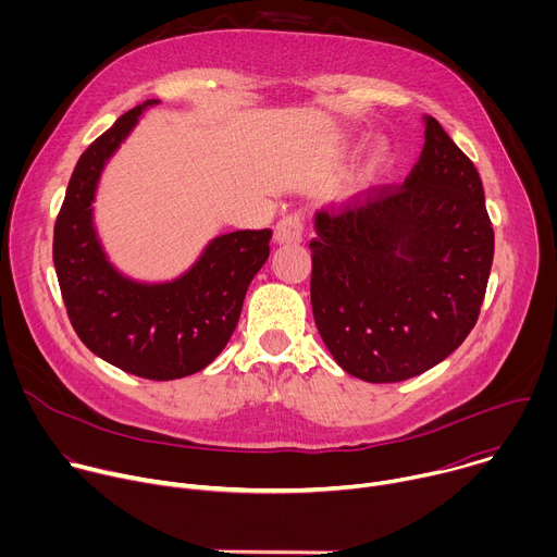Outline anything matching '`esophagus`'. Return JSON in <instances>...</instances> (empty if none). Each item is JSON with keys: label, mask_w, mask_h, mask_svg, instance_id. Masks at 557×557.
Instances as JSON below:
<instances>
[{"label": "esophagus", "mask_w": 557, "mask_h": 557, "mask_svg": "<svg viewBox=\"0 0 557 557\" xmlns=\"http://www.w3.org/2000/svg\"><path fill=\"white\" fill-rule=\"evenodd\" d=\"M304 233H306V215L301 211H293L275 224V240L280 245H297L304 240Z\"/></svg>", "instance_id": "obj_1"}]
</instances>
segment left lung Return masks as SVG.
<instances>
[{
  "instance_id": "left-lung-1",
  "label": "left lung",
  "mask_w": 557,
  "mask_h": 557,
  "mask_svg": "<svg viewBox=\"0 0 557 557\" xmlns=\"http://www.w3.org/2000/svg\"><path fill=\"white\" fill-rule=\"evenodd\" d=\"M310 304L335 361L370 383L417 376L479 322L494 226L473 163L434 116L401 185L317 211Z\"/></svg>"
}]
</instances>
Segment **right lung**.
<instances>
[{
  "label": "right lung",
  "mask_w": 557,
  "mask_h": 557,
  "mask_svg": "<svg viewBox=\"0 0 557 557\" xmlns=\"http://www.w3.org/2000/svg\"><path fill=\"white\" fill-rule=\"evenodd\" d=\"M156 99L116 119L72 172L54 222L52 260L70 324L97 357L151 381L207 368L231 339L256 273L269 258L271 228L224 233L178 280L138 284L106 258L92 200L108 158Z\"/></svg>",
  "instance_id": "obj_1"
}]
</instances>
